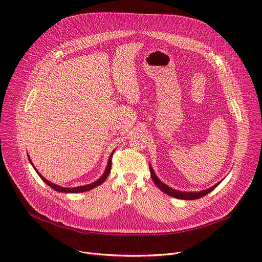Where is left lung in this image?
Returning <instances> with one entry per match:
<instances>
[{
    "mask_svg": "<svg viewBox=\"0 0 262 262\" xmlns=\"http://www.w3.org/2000/svg\"><path fill=\"white\" fill-rule=\"evenodd\" d=\"M149 172H150V177H152L153 182L155 183V185L161 190L163 191L164 193H167L168 195L170 196H173L175 199H180V200H198V199H201L205 195H207L208 193H210V192L215 188L217 187V185L221 183H217L215 184L214 186H212L211 188L209 189H206V190H203V191H200V192H183V191H178V190H174L170 187H168L166 184H163L159 178L156 176L154 170L152 169V167H150L149 164Z\"/></svg>",
    "mask_w": 262,
    "mask_h": 262,
    "instance_id": "obj_1",
    "label": "left lung"
}]
</instances>
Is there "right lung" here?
Wrapping results in <instances>:
<instances>
[{"label":"right lung","instance_id":"add662e5","mask_svg":"<svg viewBox=\"0 0 262 262\" xmlns=\"http://www.w3.org/2000/svg\"><path fill=\"white\" fill-rule=\"evenodd\" d=\"M115 152V150H114ZM114 152L112 153V155L109 156V159H108V163H107V168H106V170H105V172H104V174L99 178L98 181L96 182H94V183H92V184H89V185H86V186H79V187H74V188H64V187H60V186H58V185H55V184H53V183H51V182H49L48 180H46V178L41 175L37 170H36V168L33 166V163H32V161H31V159H30V162L32 163V166L34 167V169L36 170V172L38 173V175L41 177V180H42L47 185H49L50 187H52L54 190H56V191H59V192H66V193H78V192H85V191H89V190H91V189H93L94 187H96V186H99V185H101V184H103L105 181H106V178L108 177V175H109V173H110V170H112V158H113V155H114ZM30 158V157H29Z\"/></svg>","mask_w":262,"mask_h":262}]
</instances>
